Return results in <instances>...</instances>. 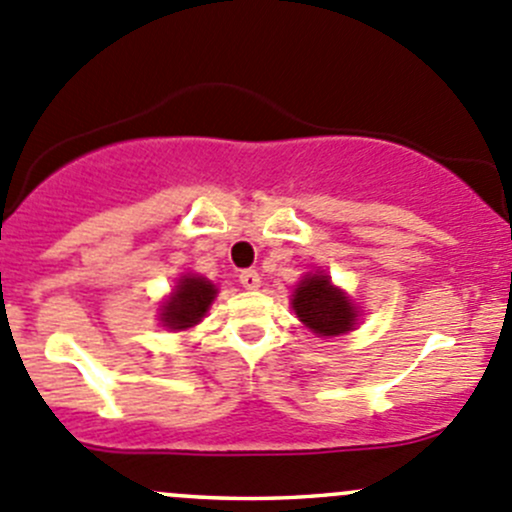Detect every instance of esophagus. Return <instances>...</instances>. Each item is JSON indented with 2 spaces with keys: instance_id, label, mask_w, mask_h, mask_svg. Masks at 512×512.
<instances>
[{
  "instance_id": "1",
  "label": "esophagus",
  "mask_w": 512,
  "mask_h": 512,
  "mask_svg": "<svg viewBox=\"0 0 512 512\" xmlns=\"http://www.w3.org/2000/svg\"><path fill=\"white\" fill-rule=\"evenodd\" d=\"M239 283L246 288V291H256V288L261 286V276H258L254 268H249V271L239 273Z\"/></svg>"
}]
</instances>
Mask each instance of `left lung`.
Wrapping results in <instances>:
<instances>
[{"label":"left lung","instance_id":"1","mask_svg":"<svg viewBox=\"0 0 512 512\" xmlns=\"http://www.w3.org/2000/svg\"><path fill=\"white\" fill-rule=\"evenodd\" d=\"M291 306L296 311L298 321L311 328L316 336H341V333L353 331L358 323V306L333 286L331 276L323 271L306 273L296 286L291 298Z\"/></svg>","mask_w":512,"mask_h":512}]
</instances>
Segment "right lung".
Segmentation results:
<instances>
[{
  "label": "right lung",
  "mask_w": 512,
  "mask_h": 512,
  "mask_svg": "<svg viewBox=\"0 0 512 512\" xmlns=\"http://www.w3.org/2000/svg\"><path fill=\"white\" fill-rule=\"evenodd\" d=\"M216 286L211 281H206L204 276H196V273H184L176 283V288L171 291V296L166 298L164 306L159 308V321L164 323L171 331H186V328H194L201 318L206 316L209 306L216 298Z\"/></svg>",
  "instance_id": "right-lung-1"
}]
</instances>
